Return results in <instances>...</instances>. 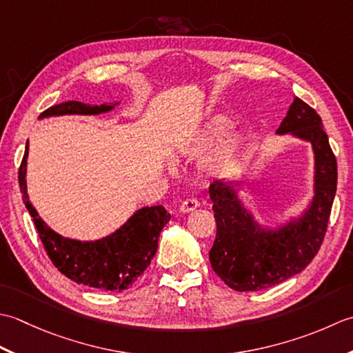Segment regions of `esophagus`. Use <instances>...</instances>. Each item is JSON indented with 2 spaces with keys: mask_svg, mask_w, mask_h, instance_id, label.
<instances>
[{
  "mask_svg": "<svg viewBox=\"0 0 353 353\" xmlns=\"http://www.w3.org/2000/svg\"><path fill=\"white\" fill-rule=\"evenodd\" d=\"M198 207H199L198 201L195 198H189V199H185L181 205H179V212H181V213H189V212L196 210Z\"/></svg>",
  "mask_w": 353,
  "mask_h": 353,
  "instance_id": "34e87169",
  "label": "esophagus"
}]
</instances>
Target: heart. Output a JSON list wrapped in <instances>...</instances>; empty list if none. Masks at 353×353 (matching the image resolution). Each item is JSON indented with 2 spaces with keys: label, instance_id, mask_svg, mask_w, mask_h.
Instances as JSON below:
<instances>
[{
  "label": "heart",
  "instance_id": "b5f03b06",
  "mask_svg": "<svg viewBox=\"0 0 353 353\" xmlns=\"http://www.w3.org/2000/svg\"><path fill=\"white\" fill-rule=\"evenodd\" d=\"M232 126V121L225 117L213 116L207 119L203 125L195 129L192 134L183 137L176 143V155L185 160H198L218 145L219 140ZM243 137L239 132L230 134L219 143L213 155L208 160V169L212 172H224L232 168L239 158L243 148Z\"/></svg>",
  "mask_w": 353,
  "mask_h": 353
}]
</instances>
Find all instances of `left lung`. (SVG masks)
Masks as SVG:
<instances>
[{"mask_svg": "<svg viewBox=\"0 0 353 353\" xmlns=\"http://www.w3.org/2000/svg\"><path fill=\"white\" fill-rule=\"evenodd\" d=\"M312 148V195L299 214L280 224H263L242 199V176L216 179L210 187L216 239L208 251L214 272L234 291L267 290L303 271L325 239L336 192V160L321 119L299 97L277 129Z\"/></svg>", "mask_w": 353, "mask_h": 353, "instance_id": "obj_1", "label": "left lung"}]
</instances>
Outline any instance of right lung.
Returning a JSON list of instances; mask_svg holds the SVG:
<instances>
[{"instance_id": "1", "label": "right lung", "mask_w": 353, "mask_h": 353, "mask_svg": "<svg viewBox=\"0 0 353 353\" xmlns=\"http://www.w3.org/2000/svg\"><path fill=\"white\" fill-rule=\"evenodd\" d=\"M119 105L120 102L111 105L65 102L48 108L41 114L39 120L61 116H99L111 112ZM27 158L28 140L18 174L19 187L26 208L33 218L34 227L54 267L73 282L96 290L120 292L131 288L155 256L158 237L169 222L170 213L163 205H146L135 210L116 232L100 239L81 241L62 236L46 224L28 199Z\"/></svg>"}]
</instances>
